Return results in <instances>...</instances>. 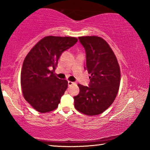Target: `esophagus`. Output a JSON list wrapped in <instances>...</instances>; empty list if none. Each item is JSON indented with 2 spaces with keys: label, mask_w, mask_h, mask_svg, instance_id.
I'll list each match as a JSON object with an SVG mask.
<instances>
[{
  "label": "esophagus",
  "mask_w": 150,
  "mask_h": 150,
  "mask_svg": "<svg viewBox=\"0 0 150 150\" xmlns=\"http://www.w3.org/2000/svg\"><path fill=\"white\" fill-rule=\"evenodd\" d=\"M74 84H75V82H72V81H68V86H72V85H74Z\"/></svg>",
  "instance_id": "obj_1"
}]
</instances>
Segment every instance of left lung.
I'll list each match as a JSON object with an SVG mask.
<instances>
[{
	"label": "left lung",
	"instance_id": "left-lung-1",
	"mask_svg": "<svg viewBox=\"0 0 150 150\" xmlns=\"http://www.w3.org/2000/svg\"><path fill=\"white\" fill-rule=\"evenodd\" d=\"M86 53L89 86L78 84L74 97L76 110L86 115H100L115 101L119 89L120 70L117 57L106 40L98 36L79 37Z\"/></svg>",
	"mask_w": 150,
	"mask_h": 150
}]
</instances>
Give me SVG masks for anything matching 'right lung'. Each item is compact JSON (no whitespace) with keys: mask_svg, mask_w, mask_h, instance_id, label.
I'll return each mask as SVG.
<instances>
[{"mask_svg":"<svg viewBox=\"0 0 150 150\" xmlns=\"http://www.w3.org/2000/svg\"><path fill=\"white\" fill-rule=\"evenodd\" d=\"M74 37L48 35L31 49L24 59L21 73L23 97L35 110L41 113L55 110L68 87L54 71L61 54L77 43Z\"/></svg>","mask_w":150,"mask_h":150,"instance_id":"right-lung-1","label":"right lung"}]
</instances>
